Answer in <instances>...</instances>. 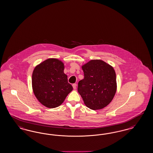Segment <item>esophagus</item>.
<instances>
[{"instance_id": "obj_1", "label": "esophagus", "mask_w": 153, "mask_h": 153, "mask_svg": "<svg viewBox=\"0 0 153 153\" xmlns=\"http://www.w3.org/2000/svg\"><path fill=\"white\" fill-rule=\"evenodd\" d=\"M72 86H73L74 89H76L77 85H76V84H74L72 85Z\"/></svg>"}]
</instances>
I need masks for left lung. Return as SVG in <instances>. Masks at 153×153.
<instances>
[{"instance_id": "1", "label": "left lung", "mask_w": 153, "mask_h": 153, "mask_svg": "<svg viewBox=\"0 0 153 153\" xmlns=\"http://www.w3.org/2000/svg\"><path fill=\"white\" fill-rule=\"evenodd\" d=\"M84 79L78 84V92L85 105L93 110L106 107L113 100L117 89L114 68L101 60H91L82 66Z\"/></svg>"}]
</instances>
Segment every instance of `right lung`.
<instances>
[{
	"mask_svg": "<svg viewBox=\"0 0 153 153\" xmlns=\"http://www.w3.org/2000/svg\"><path fill=\"white\" fill-rule=\"evenodd\" d=\"M64 63L50 58L37 65L32 74V88L38 101L53 108L61 105L73 87L64 73Z\"/></svg>",
	"mask_w": 153,
	"mask_h": 153,
	"instance_id": "add662e5",
	"label": "right lung"
}]
</instances>
